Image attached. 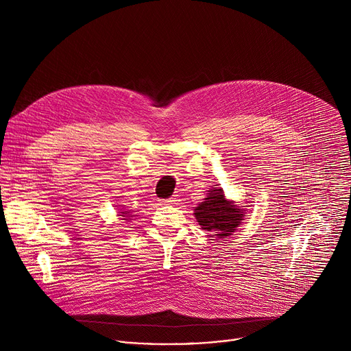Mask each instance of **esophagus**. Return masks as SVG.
I'll return each instance as SVG.
<instances>
[{
  "label": "esophagus",
  "mask_w": 351,
  "mask_h": 351,
  "mask_svg": "<svg viewBox=\"0 0 351 351\" xmlns=\"http://www.w3.org/2000/svg\"><path fill=\"white\" fill-rule=\"evenodd\" d=\"M178 202L176 197H169V198H165V199H161L162 204H175Z\"/></svg>",
  "instance_id": "1"
}]
</instances>
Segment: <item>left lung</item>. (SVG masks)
Here are the masks:
<instances>
[{"mask_svg":"<svg viewBox=\"0 0 351 351\" xmlns=\"http://www.w3.org/2000/svg\"><path fill=\"white\" fill-rule=\"evenodd\" d=\"M197 222L204 230L214 233L217 237H226L236 230L243 221V210L228 202L222 189H213L203 203L194 211Z\"/></svg>","mask_w":351,"mask_h":351,"instance_id":"obj_1","label":"left lung"}]
</instances>
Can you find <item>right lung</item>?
Listing matches in <instances>:
<instances>
[{"label":"right lung","mask_w":351,"mask_h":351,"mask_svg":"<svg viewBox=\"0 0 351 351\" xmlns=\"http://www.w3.org/2000/svg\"><path fill=\"white\" fill-rule=\"evenodd\" d=\"M125 213H128L129 215V213H128V211H123V213H122V214H123V215H121V217H128V216L124 215ZM123 219H125V218H123Z\"/></svg>","instance_id":"right-lung-1"}]
</instances>
